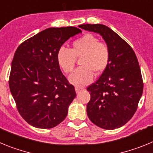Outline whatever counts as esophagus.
I'll list each match as a JSON object with an SVG mask.
<instances>
[{"instance_id": "1", "label": "esophagus", "mask_w": 153, "mask_h": 153, "mask_svg": "<svg viewBox=\"0 0 153 153\" xmlns=\"http://www.w3.org/2000/svg\"><path fill=\"white\" fill-rule=\"evenodd\" d=\"M83 88H80V87H78V86H76L75 87V90H76V93H78L81 91V90H83Z\"/></svg>"}]
</instances>
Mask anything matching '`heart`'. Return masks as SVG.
Masks as SVG:
<instances>
[{
  "instance_id": "obj_1",
  "label": "heart",
  "mask_w": 153,
  "mask_h": 153,
  "mask_svg": "<svg viewBox=\"0 0 153 153\" xmlns=\"http://www.w3.org/2000/svg\"><path fill=\"white\" fill-rule=\"evenodd\" d=\"M109 47L91 33L83 35L74 40L72 49L60 47L57 52L58 64L66 74L74 70L76 58H81V67L76 69L69 77V81L77 86L91 83L94 73L100 74L105 70L109 61Z\"/></svg>"
}]
</instances>
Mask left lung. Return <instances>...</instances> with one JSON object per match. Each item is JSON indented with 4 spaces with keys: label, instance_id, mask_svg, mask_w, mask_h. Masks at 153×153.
Masks as SVG:
<instances>
[{
    "label": "left lung",
    "instance_id": "8db88e82",
    "mask_svg": "<svg viewBox=\"0 0 153 153\" xmlns=\"http://www.w3.org/2000/svg\"><path fill=\"white\" fill-rule=\"evenodd\" d=\"M79 27L100 34L110 52L106 68L86 89L90 93L87 116L93 123L104 129L120 128L133 117L143 94L137 57L123 39L103 24H82Z\"/></svg>",
    "mask_w": 153,
    "mask_h": 153
}]
</instances>
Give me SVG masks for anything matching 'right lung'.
Instances as JSON below:
<instances>
[{
	"mask_svg": "<svg viewBox=\"0 0 153 153\" xmlns=\"http://www.w3.org/2000/svg\"><path fill=\"white\" fill-rule=\"evenodd\" d=\"M82 31L75 27H51L23 42L11 63L9 86L25 121L40 129L63 122L75 98V89L62 74L57 52Z\"/></svg>",
	"mask_w": 153,
	"mask_h": 153,
	"instance_id": "1",
	"label": "right lung"
}]
</instances>
